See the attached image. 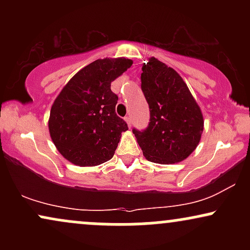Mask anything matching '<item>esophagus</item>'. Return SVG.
<instances>
[{"label": "esophagus", "instance_id": "34e87169", "mask_svg": "<svg viewBox=\"0 0 250 250\" xmlns=\"http://www.w3.org/2000/svg\"><path fill=\"white\" fill-rule=\"evenodd\" d=\"M125 121L127 122L128 127L130 128V127H131V122H133V121H131V116H127V117H125Z\"/></svg>", "mask_w": 250, "mask_h": 250}]
</instances>
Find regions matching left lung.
<instances>
[{
    "label": "left lung",
    "mask_w": 250,
    "mask_h": 250,
    "mask_svg": "<svg viewBox=\"0 0 250 250\" xmlns=\"http://www.w3.org/2000/svg\"><path fill=\"white\" fill-rule=\"evenodd\" d=\"M141 88L150 109L147 129H133L148 161L171 165L186 160L199 146L203 115L176 70L150 57L143 63Z\"/></svg>",
    "instance_id": "obj_1"
}]
</instances>
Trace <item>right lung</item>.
<instances>
[{"instance_id": "1", "label": "right lung", "mask_w": 250, "mask_h": 250, "mask_svg": "<svg viewBox=\"0 0 250 250\" xmlns=\"http://www.w3.org/2000/svg\"><path fill=\"white\" fill-rule=\"evenodd\" d=\"M131 64L125 57L96 60L77 71L57 95L48 128L57 150L73 165L94 167L115 154L128 127L116 115L119 97L110 84Z\"/></svg>"}]
</instances>
